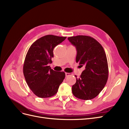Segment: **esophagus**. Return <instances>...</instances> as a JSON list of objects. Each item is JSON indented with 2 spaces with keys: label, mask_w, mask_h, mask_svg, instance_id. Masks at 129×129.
I'll return each instance as SVG.
<instances>
[{
  "label": "esophagus",
  "mask_w": 129,
  "mask_h": 129,
  "mask_svg": "<svg viewBox=\"0 0 129 129\" xmlns=\"http://www.w3.org/2000/svg\"><path fill=\"white\" fill-rule=\"evenodd\" d=\"M70 75H73L72 73H66V76H69Z\"/></svg>",
  "instance_id": "34e87169"
}]
</instances>
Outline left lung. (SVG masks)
Returning a JSON list of instances; mask_svg holds the SVG:
<instances>
[{"label":"left lung","instance_id":"8db88e82","mask_svg":"<svg viewBox=\"0 0 129 129\" xmlns=\"http://www.w3.org/2000/svg\"><path fill=\"white\" fill-rule=\"evenodd\" d=\"M76 47V62L85 69L72 86V92L77 98L89 100L94 99L106 84L109 75L106 54L100 43L93 38L77 36L68 38ZM75 77H76L75 76Z\"/></svg>","mask_w":129,"mask_h":129}]
</instances>
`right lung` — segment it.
<instances>
[{"instance_id":"obj_1","label":"right lung","mask_w":129,"mask_h":129,"mask_svg":"<svg viewBox=\"0 0 129 129\" xmlns=\"http://www.w3.org/2000/svg\"><path fill=\"white\" fill-rule=\"evenodd\" d=\"M66 39L47 35L35 41L27 53L23 73L29 88L39 97L55 95L64 79V72L54 71L48 64L52 62L54 48Z\"/></svg>"}]
</instances>
